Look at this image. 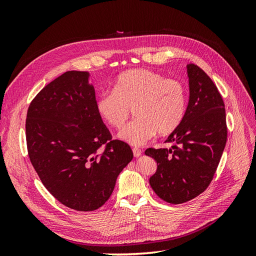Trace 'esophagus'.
<instances>
[{"mask_svg": "<svg viewBox=\"0 0 256 256\" xmlns=\"http://www.w3.org/2000/svg\"><path fill=\"white\" fill-rule=\"evenodd\" d=\"M132 152H134V156L136 158L140 157L141 154H142V150H138V148H134V150H132Z\"/></svg>", "mask_w": 256, "mask_h": 256, "instance_id": "obj_1", "label": "esophagus"}]
</instances>
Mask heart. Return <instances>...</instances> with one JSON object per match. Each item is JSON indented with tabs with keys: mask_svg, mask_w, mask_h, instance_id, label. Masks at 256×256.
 Returning <instances> with one entry per match:
<instances>
[{
	"mask_svg": "<svg viewBox=\"0 0 256 256\" xmlns=\"http://www.w3.org/2000/svg\"><path fill=\"white\" fill-rule=\"evenodd\" d=\"M96 112L108 125L118 129L134 110L136 118L118 134L120 140L142 146L157 132L166 136L180 125L187 111V90L178 80L150 69L136 68L120 74L113 90L97 97Z\"/></svg>",
	"mask_w": 256,
	"mask_h": 256,
	"instance_id": "obj_1",
	"label": "heart"
}]
</instances>
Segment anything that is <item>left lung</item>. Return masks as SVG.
Wrapping results in <instances>:
<instances>
[{
	"label": "left lung",
	"instance_id": "1",
	"mask_svg": "<svg viewBox=\"0 0 256 256\" xmlns=\"http://www.w3.org/2000/svg\"><path fill=\"white\" fill-rule=\"evenodd\" d=\"M189 102L180 125L166 138L171 148H148L157 162L150 184L168 203L182 204L204 192L212 180L226 144L223 99L212 80L194 64L187 65Z\"/></svg>",
	"mask_w": 256,
	"mask_h": 256
}]
</instances>
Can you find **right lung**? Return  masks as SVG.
<instances>
[{"instance_id":"add662e5","label":"right lung","mask_w":256,"mask_h":256,"mask_svg":"<svg viewBox=\"0 0 256 256\" xmlns=\"http://www.w3.org/2000/svg\"><path fill=\"white\" fill-rule=\"evenodd\" d=\"M88 72H66L38 92L26 122L30 162L60 203L78 212L102 207L134 154L112 140L96 112ZM104 146V151L98 148Z\"/></svg>"}]
</instances>
